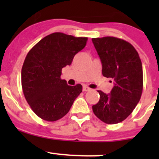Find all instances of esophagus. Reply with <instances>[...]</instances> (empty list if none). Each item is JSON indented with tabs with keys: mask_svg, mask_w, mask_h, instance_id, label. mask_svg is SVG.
<instances>
[{
	"mask_svg": "<svg viewBox=\"0 0 159 159\" xmlns=\"http://www.w3.org/2000/svg\"><path fill=\"white\" fill-rule=\"evenodd\" d=\"M90 90H91V89L88 86H83V91H89Z\"/></svg>",
	"mask_w": 159,
	"mask_h": 159,
	"instance_id": "esophagus-1",
	"label": "esophagus"
}]
</instances>
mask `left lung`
<instances>
[{
  "label": "left lung",
  "mask_w": 159,
  "mask_h": 159,
  "mask_svg": "<svg viewBox=\"0 0 159 159\" xmlns=\"http://www.w3.org/2000/svg\"><path fill=\"white\" fill-rule=\"evenodd\" d=\"M102 64V75L115 85L110 94L98 91L99 102L93 105L94 115L108 125L128 118L140 101L143 89V70L139 53L128 41L115 37L92 38Z\"/></svg>",
  "instance_id": "1"
}]
</instances>
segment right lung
<instances>
[{"label":"right lung","mask_w":159,"mask_h":159,"mask_svg":"<svg viewBox=\"0 0 159 159\" xmlns=\"http://www.w3.org/2000/svg\"><path fill=\"white\" fill-rule=\"evenodd\" d=\"M88 38L55 32L44 37L27 54L21 69L24 95L41 119L55 121L69 111L82 91L81 84H67L61 78L64 67L86 45Z\"/></svg>","instance_id":"right-lung-1"}]
</instances>
